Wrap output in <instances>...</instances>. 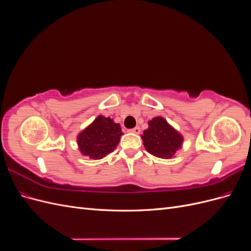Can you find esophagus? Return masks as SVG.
<instances>
[{
  "mask_svg": "<svg viewBox=\"0 0 251 251\" xmlns=\"http://www.w3.org/2000/svg\"><path fill=\"white\" fill-rule=\"evenodd\" d=\"M128 132L133 133V134H139L140 133V127L139 126H135L133 128H130V130H128Z\"/></svg>",
  "mask_w": 251,
  "mask_h": 251,
  "instance_id": "1",
  "label": "esophagus"
}]
</instances>
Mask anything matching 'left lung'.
<instances>
[{
  "mask_svg": "<svg viewBox=\"0 0 251 251\" xmlns=\"http://www.w3.org/2000/svg\"><path fill=\"white\" fill-rule=\"evenodd\" d=\"M141 137L150 154L163 159L175 156L183 141L182 135L160 116L149 121V127L143 131Z\"/></svg>",
  "mask_w": 251,
  "mask_h": 251,
  "instance_id": "8db88e82",
  "label": "left lung"
}]
</instances>
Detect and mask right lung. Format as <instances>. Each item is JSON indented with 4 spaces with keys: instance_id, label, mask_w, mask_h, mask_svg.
<instances>
[{
    "instance_id": "obj_1",
    "label": "right lung",
    "mask_w": 251,
    "mask_h": 251,
    "mask_svg": "<svg viewBox=\"0 0 251 251\" xmlns=\"http://www.w3.org/2000/svg\"><path fill=\"white\" fill-rule=\"evenodd\" d=\"M121 135L119 124L100 115L77 136L78 149L83 156L98 160L116 149Z\"/></svg>"
}]
</instances>
